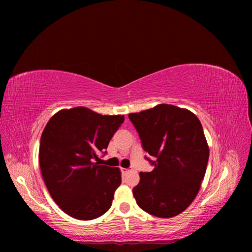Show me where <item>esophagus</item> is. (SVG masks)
I'll list each match as a JSON object with an SVG mask.
<instances>
[{"mask_svg":"<svg viewBox=\"0 0 252 252\" xmlns=\"http://www.w3.org/2000/svg\"><path fill=\"white\" fill-rule=\"evenodd\" d=\"M121 171H122V173H123V174H126V173H129V172H130V170H129V169H125V168H122V169H121Z\"/></svg>","mask_w":252,"mask_h":252,"instance_id":"34e87169","label":"esophagus"}]
</instances>
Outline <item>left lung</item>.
<instances>
[{"instance_id": "8db88e82", "label": "left lung", "mask_w": 252, "mask_h": 252, "mask_svg": "<svg viewBox=\"0 0 252 252\" xmlns=\"http://www.w3.org/2000/svg\"><path fill=\"white\" fill-rule=\"evenodd\" d=\"M129 119L155 167L141 172L133 189L138 207L158 218L180 215L197 196L208 164L209 147L199 119L168 104L130 114Z\"/></svg>"}]
</instances>
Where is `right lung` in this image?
<instances>
[{
  "label": "right lung",
  "instance_id": "right-lung-1",
  "mask_svg": "<svg viewBox=\"0 0 252 252\" xmlns=\"http://www.w3.org/2000/svg\"><path fill=\"white\" fill-rule=\"evenodd\" d=\"M123 121L120 115L74 107L47 122L40 140V168L47 190L68 216L87 221L109 210L121 172L95 161Z\"/></svg>",
  "mask_w": 252,
  "mask_h": 252
}]
</instances>
